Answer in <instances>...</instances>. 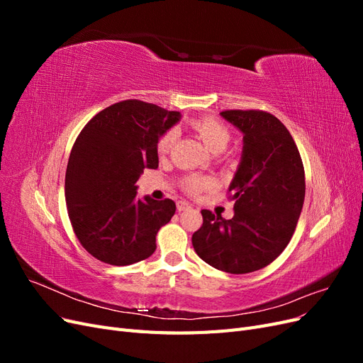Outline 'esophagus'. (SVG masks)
I'll use <instances>...</instances> for the list:
<instances>
[{
  "mask_svg": "<svg viewBox=\"0 0 363 363\" xmlns=\"http://www.w3.org/2000/svg\"><path fill=\"white\" fill-rule=\"evenodd\" d=\"M191 208H192V206H191L189 203H186V201H179V203H177V211H179V212L191 211Z\"/></svg>",
  "mask_w": 363,
  "mask_h": 363,
  "instance_id": "1",
  "label": "esophagus"
}]
</instances>
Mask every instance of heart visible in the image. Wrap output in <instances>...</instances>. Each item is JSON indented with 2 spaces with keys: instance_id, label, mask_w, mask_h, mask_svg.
Wrapping results in <instances>:
<instances>
[{
  "instance_id": "b5f03b06",
  "label": "heart",
  "mask_w": 363,
  "mask_h": 363,
  "mask_svg": "<svg viewBox=\"0 0 363 363\" xmlns=\"http://www.w3.org/2000/svg\"><path fill=\"white\" fill-rule=\"evenodd\" d=\"M189 125L199 133L204 144L212 151L224 150L230 140V130L213 116H200L189 121ZM177 139V133L174 130H168L157 140V152L159 156H167L171 152L174 142ZM182 186L184 192L189 195H199L204 189L213 186V180L211 177H204L200 174H189L182 180Z\"/></svg>"
}]
</instances>
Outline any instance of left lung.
Listing matches in <instances>:
<instances>
[{
  "label": "left lung",
  "instance_id": "8db88e82",
  "mask_svg": "<svg viewBox=\"0 0 363 363\" xmlns=\"http://www.w3.org/2000/svg\"><path fill=\"white\" fill-rule=\"evenodd\" d=\"M244 133L242 160L228 188L235 216L201 211L192 245L208 265L230 274L268 267L286 248L303 208L306 182L289 130L263 111H224Z\"/></svg>",
  "mask_w": 363,
  "mask_h": 363
}]
</instances>
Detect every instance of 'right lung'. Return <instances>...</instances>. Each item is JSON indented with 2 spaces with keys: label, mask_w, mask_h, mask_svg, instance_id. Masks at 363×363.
I'll list each match as a JSON object with an SVG mask.
<instances>
[{
  "label": "right lung",
  "mask_w": 363,
  "mask_h": 363,
  "mask_svg": "<svg viewBox=\"0 0 363 363\" xmlns=\"http://www.w3.org/2000/svg\"><path fill=\"white\" fill-rule=\"evenodd\" d=\"M179 118L156 104L124 100L98 112L77 136L65 199L77 239L95 259L125 267L155 252L175 203L140 201L135 183L145 168L159 167L157 140Z\"/></svg>",
  "instance_id": "1"
}]
</instances>
